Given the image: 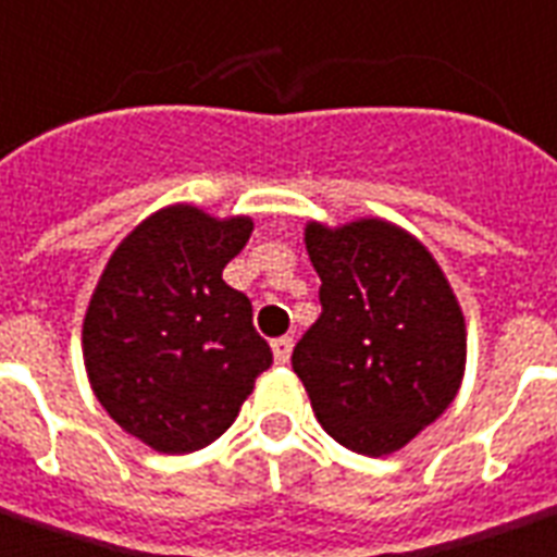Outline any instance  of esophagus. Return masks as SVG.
I'll return each instance as SVG.
<instances>
[{
    "label": "esophagus",
    "mask_w": 557,
    "mask_h": 557,
    "mask_svg": "<svg viewBox=\"0 0 557 557\" xmlns=\"http://www.w3.org/2000/svg\"><path fill=\"white\" fill-rule=\"evenodd\" d=\"M292 347H295V338L292 335H280L271 342V350H274V362L286 364L292 359Z\"/></svg>",
    "instance_id": "obj_1"
}]
</instances>
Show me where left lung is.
<instances>
[{
  "label": "left lung",
  "instance_id": "left-lung-1",
  "mask_svg": "<svg viewBox=\"0 0 557 557\" xmlns=\"http://www.w3.org/2000/svg\"><path fill=\"white\" fill-rule=\"evenodd\" d=\"M321 315L292 368L342 447L388 456L444 414L465 376V315L432 253L380 219L307 227Z\"/></svg>",
  "mask_w": 557,
  "mask_h": 557
}]
</instances>
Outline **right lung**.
<instances>
[{
    "label": "right lung",
    "mask_w": 557,
    "mask_h": 557,
    "mask_svg": "<svg viewBox=\"0 0 557 557\" xmlns=\"http://www.w3.org/2000/svg\"><path fill=\"white\" fill-rule=\"evenodd\" d=\"M253 222L175 203L113 250L84 318V364L119 426L157 453H193L227 432L271 347L222 280Z\"/></svg>",
    "instance_id": "obj_1"
}]
</instances>
